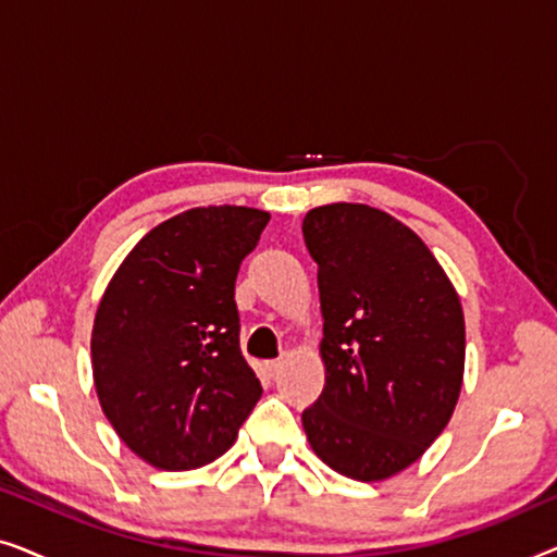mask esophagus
Listing matches in <instances>:
<instances>
[{
  "instance_id": "esophagus-1",
  "label": "esophagus",
  "mask_w": 557,
  "mask_h": 557,
  "mask_svg": "<svg viewBox=\"0 0 557 557\" xmlns=\"http://www.w3.org/2000/svg\"><path fill=\"white\" fill-rule=\"evenodd\" d=\"M281 364H284V362H281V360H269V362H261V364H258V372H261L263 377H273V375H276V372L281 370Z\"/></svg>"
}]
</instances>
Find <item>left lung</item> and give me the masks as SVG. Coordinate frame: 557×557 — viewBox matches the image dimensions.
Instances as JSON below:
<instances>
[{
    "mask_svg": "<svg viewBox=\"0 0 557 557\" xmlns=\"http://www.w3.org/2000/svg\"><path fill=\"white\" fill-rule=\"evenodd\" d=\"M301 233L324 319V391L304 431L330 469L383 482L421 459L459 400V294L429 246L370 205H322Z\"/></svg>",
    "mask_w": 557,
    "mask_h": 557,
    "instance_id": "obj_1",
    "label": "left lung"
}]
</instances>
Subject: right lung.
<instances>
[{
  "label": "right lung",
  "mask_w": 557,
  "mask_h": 557,
  "mask_svg": "<svg viewBox=\"0 0 557 557\" xmlns=\"http://www.w3.org/2000/svg\"><path fill=\"white\" fill-rule=\"evenodd\" d=\"M271 215L240 205L180 212L144 235L106 286L90 334L98 400L151 467L215 461L263 387L240 352L235 276Z\"/></svg>",
  "instance_id": "right-lung-1"
}]
</instances>
